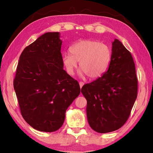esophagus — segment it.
I'll list each match as a JSON object with an SVG mask.
<instances>
[{
	"instance_id": "obj_1",
	"label": "esophagus",
	"mask_w": 153,
	"mask_h": 153,
	"mask_svg": "<svg viewBox=\"0 0 153 153\" xmlns=\"http://www.w3.org/2000/svg\"><path fill=\"white\" fill-rule=\"evenodd\" d=\"M79 86H80V88L82 89V87L83 86V85H84V83L83 82H80L79 83Z\"/></svg>"
}]
</instances>
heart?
Listing matches in <instances>:
<instances>
[{"instance_id": "heart-1", "label": "heart", "mask_w": 153, "mask_h": 153, "mask_svg": "<svg viewBox=\"0 0 153 153\" xmlns=\"http://www.w3.org/2000/svg\"><path fill=\"white\" fill-rule=\"evenodd\" d=\"M70 51L71 53L62 54V60L70 75H74L79 61L81 75L97 78L107 71L112 59V52L108 45L95 40H81L71 45Z\"/></svg>"}]
</instances>
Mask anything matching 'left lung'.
Listing matches in <instances>:
<instances>
[{"label":"left lung","mask_w":153,"mask_h":153,"mask_svg":"<svg viewBox=\"0 0 153 153\" xmlns=\"http://www.w3.org/2000/svg\"><path fill=\"white\" fill-rule=\"evenodd\" d=\"M137 87L130 52L115 39L108 71L81 90L87 101V117L91 128L105 134L123 126L137 99Z\"/></svg>","instance_id":"left-lung-1"}]
</instances>
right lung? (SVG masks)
I'll return each mask as SVG.
<instances>
[{"label": "right lung", "mask_w": 153, "mask_h": 153, "mask_svg": "<svg viewBox=\"0 0 153 153\" xmlns=\"http://www.w3.org/2000/svg\"><path fill=\"white\" fill-rule=\"evenodd\" d=\"M62 43L58 32L42 35L24 48L16 70L14 88L22 116L40 131L60 128L81 91L77 81L63 69Z\"/></svg>", "instance_id": "add662e5"}]
</instances>
